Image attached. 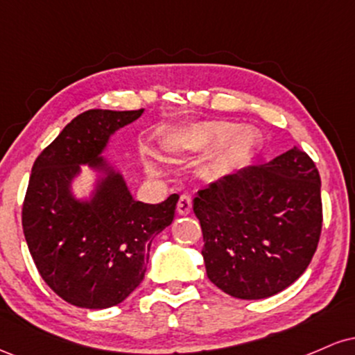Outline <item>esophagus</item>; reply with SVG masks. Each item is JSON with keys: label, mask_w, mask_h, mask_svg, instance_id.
<instances>
[{"label": "esophagus", "mask_w": 355, "mask_h": 355, "mask_svg": "<svg viewBox=\"0 0 355 355\" xmlns=\"http://www.w3.org/2000/svg\"><path fill=\"white\" fill-rule=\"evenodd\" d=\"M191 210V197L190 195L183 193L180 198H178V203H177V211L180 215H189Z\"/></svg>", "instance_id": "1"}]
</instances>
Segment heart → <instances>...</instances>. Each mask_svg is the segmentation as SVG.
I'll use <instances>...</instances> for the list:
<instances>
[{
  "label": "heart",
  "instance_id": "obj_1",
  "mask_svg": "<svg viewBox=\"0 0 355 355\" xmlns=\"http://www.w3.org/2000/svg\"><path fill=\"white\" fill-rule=\"evenodd\" d=\"M198 144L207 148L220 145L218 162L239 164L255 150L257 135L252 128L232 123V121H209L198 130Z\"/></svg>",
  "mask_w": 355,
  "mask_h": 355
}]
</instances>
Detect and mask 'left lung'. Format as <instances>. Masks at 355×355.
Masks as SVG:
<instances>
[{"label": "left lung", "mask_w": 355, "mask_h": 355, "mask_svg": "<svg viewBox=\"0 0 355 355\" xmlns=\"http://www.w3.org/2000/svg\"><path fill=\"white\" fill-rule=\"evenodd\" d=\"M203 262L210 282L237 299L272 297L311 263L322 230L320 175L294 146L198 190Z\"/></svg>", "instance_id": "obj_1"}]
</instances>
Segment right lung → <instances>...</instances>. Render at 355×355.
I'll use <instances>...</instances> for the list:
<instances>
[{
  "label": "right lung",
  "mask_w": 355,
  "mask_h": 355,
  "mask_svg": "<svg viewBox=\"0 0 355 355\" xmlns=\"http://www.w3.org/2000/svg\"><path fill=\"white\" fill-rule=\"evenodd\" d=\"M88 110L61 130L31 168L23 202V232L48 287L83 309L123 302L144 280L152 240L173 222L178 195L144 203L132 197L123 175L101 153L116 130L141 116ZM101 173L89 201L71 193L79 166Z\"/></svg>",
  "instance_id": "right-lung-1"
}]
</instances>
